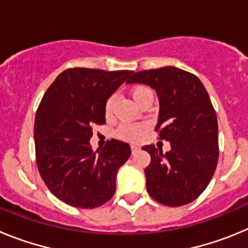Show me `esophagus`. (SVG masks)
Masks as SVG:
<instances>
[{"label":"esophagus","instance_id":"34e87169","mask_svg":"<svg viewBox=\"0 0 248 248\" xmlns=\"http://www.w3.org/2000/svg\"><path fill=\"white\" fill-rule=\"evenodd\" d=\"M139 146L138 145H131V153H137L138 150H139Z\"/></svg>","mask_w":248,"mask_h":248}]
</instances>
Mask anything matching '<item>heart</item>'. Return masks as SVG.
<instances>
[{"instance_id": "heart-1", "label": "heart", "mask_w": 248, "mask_h": 248, "mask_svg": "<svg viewBox=\"0 0 248 248\" xmlns=\"http://www.w3.org/2000/svg\"><path fill=\"white\" fill-rule=\"evenodd\" d=\"M130 94L137 104H139L145 98L153 97V92L150 91V88L140 84L134 85L131 88ZM115 102H117V95L115 94L110 95L105 102L104 111L107 117H110L111 113H113ZM144 134H145V126L141 125V124H123L117 130V137L123 140H126V141H138V140L143 138Z\"/></svg>"}]
</instances>
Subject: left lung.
<instances>
[{"mask_svg":"<svg viewBox=\"0 0 248 248\" xmlns=\"http://www.w3.org/2000/svg\"><path fill=\"white\" fill-rule=\"evenodd\" d=\"M154 89L160 103L155 130L171 149L163 153L143 146L151 161L145 169L146 190L166 206H183L198 199L211 181L218 160L216 111L198 77L176 67L137 72L126 80Z\"/></svg>","mask_w":248,"mask_h":248,"instance_id":"8db88e82","label":"left lung"}]
</instances>
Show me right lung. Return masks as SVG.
<instances>
[{
  "label": "right lung",
  "instance_id": "add662e5",
  "mask_svg": "<svg viewBox=\"0 0 248 248\" xmlns=\"http://www.w3.org/2000/svg\"><path fill=\"white\" fill-rule=\"evenodd\" d=\"M133 71L69 68L43 95L34 119L38 171L49 191L67 205L94 209L113 198L117 172L130 146L111 139L93 151V124L105 123V102Z\"/></svg>",
  "mask_w": 248,
  "mask_h": 248
}]
</instances>
